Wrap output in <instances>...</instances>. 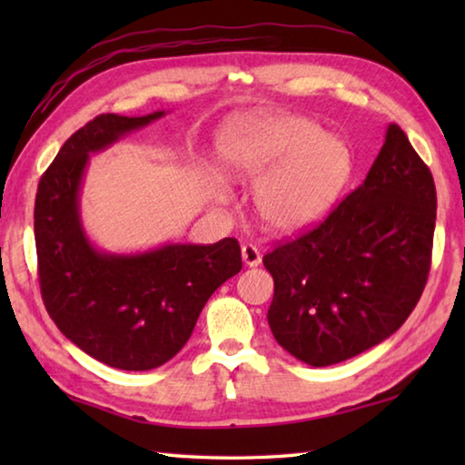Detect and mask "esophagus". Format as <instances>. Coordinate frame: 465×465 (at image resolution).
Wrapping results in <instances>:
<instances>
[{"instance_id": "esophagus-1", "label": "esophagus", "mask_w": 465, "mask_h": 465, "mask_svg": "<svg viewBox=\"0 0 465 465\" xmlns=\"http://www.w3.org/2000/svg\"><path fill=\"white\" fill-rule=\"evenodd\" d=\"M242 261L246 266H250V269H254V266L261 264L262 256L261 252H258L256 246H252V243H243L242 246Z\"/></svg>"}]
</instances>
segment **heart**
<instances>
[{
  "label": "heart",
  "instance_id": "1",
  "mask_svg": "<svg viewBox=\"0 0 465 465\" xmlns=\"http://www.w3.org/2000/svg\"><path fill=\"white\" fill-rule=\"evenodd\" d=\"M227 180L255 184L254 204L271 232L297 233L328 215L351 176V152L305 116L256 113L233 119L217 143ZM211 196L232 203L223 180Z\"/></svg>",
  "mask_w": 465,
  "mask_h": 465
}]
</instances>
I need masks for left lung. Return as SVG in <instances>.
<instances>
[{
  "mask_svg": "<svg viewBox=\"0 0 465 465\" xmlns=\"http://www.w3.org/2000/svg\"><path fill=\"white\" fill-rule=\"evenodd\" d=\"M435 219L430 170L391 123L363 184L316 230L262 258L274 281V341L328 367L390 338L422 295Z\"/></svg>",
  "mask_w": 465,
  "mask_h": 465,
  "instance_id": "8db88e82",
  "label": "left lung"
}]
</instances>
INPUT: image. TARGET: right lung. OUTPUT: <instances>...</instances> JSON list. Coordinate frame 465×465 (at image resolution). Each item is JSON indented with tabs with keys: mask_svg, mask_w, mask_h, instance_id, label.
Masks as SVG:
<instances>
[{
	"mask_svg": "<svg viewBox=\"0 0 465 465\" xmlns=\"http://www.w3.org/2000/svg\"><path fill=\"white\" fill-rule=\"evenodd\" d=\"M166 114H100L75 131L38 183L35 240L45 308L65 338L100 363L149 371L178 355L204 303L242 271L240 243H163L106 252L82 223L90 155Z\"/></svg>",
	"mask_w": 465,
	"mask_h": 465,
	"instance_id": "1",
	"label": "right lung"
}]
</instances>
